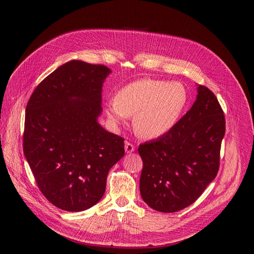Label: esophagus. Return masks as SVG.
Segmentation results:
<instances>
[{
	"mask_svg": "<svg viewBox=\"0 0 254 254\" xmlns=\"http://www.w3.org/2000/svg\"><path fill=\"white\" fill-rule=\"evenodd\" d=\"M125 151L127 153H131L132 151H134V145L130 142H126L125 143Z\"/></svg>",
	"mask_w": 254,
	"mask_h": 254,
	"instance_id": "obj_1",
	"label": "esophagus"
}]
</instances>
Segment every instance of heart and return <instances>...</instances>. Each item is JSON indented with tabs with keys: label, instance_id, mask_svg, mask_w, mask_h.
Returning <instances> with one entry per match:
<instances>
[{
	"label": "heart",
	"instance_id": "heart-1",
	"mask_svg": "<svg viewBox=\"0 0 254 254\" xmlns=\"http://www.w3.org/2000/svg\"><path fill=\"white\" fill-rule=\"evenodd\" d=\"M189 99L187 88L178 81L140 79L123 88L107 102L106 113L119 124L133 118L135 132L144 139H158L177 124Z\"/></svg>",
	"mask_w": 254,
	"mask_h": 254
}]
</instances>
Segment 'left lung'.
<instances>
[{"label":"left lung","instance_id":"1","mask_svg":"<svg viewBox=\"0 0 254 254\" xmlns=\"http://www.w3.org/2000/svg\"><path fill=\"white\" fill-rule=\"evenodd\" d=\"M225 132V115L216 96L199 86L194 105L170 131L139 146L143 200L164 213L195 202L218 173Z\"/></svg>","mask_w":254,"mask_h":254}]
</instances>
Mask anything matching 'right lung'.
<instances>
[{"label": "right lung", "instance_id": "obj_1", "mask_svg": "<svg viewBox=\"0 0 254 254\" xmlns=\"http://www.w3.org/2000/svg\"><path fill=\"white\" fill-rule=\"evenodd\" d=\"M110 68L72 60L45 77L26 105L23 151L37 186L61 210L96 204L110 168L124 156V137L97 123Z\"/></svg>", "mask_w": 254, "mask_h": 254}]
</instances>
